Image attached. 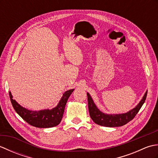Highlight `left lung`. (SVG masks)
<instances>
[{"label":"left lung","mask_w":158,"mask_h":158,"mask_svg":"<svg viewBox=\"0 0 158 158\" xmlns=\"http://www.w3.org/2000/svg\"><path fill=\"white\" fill-rule=\"evenodd\" d=\"M147 94V91L144 94L143 98L138 105L134 109L129 110L128 112L120 114H106L100 111L95 105V103L94 102L91 96L89 95L88 92H87L89 115L94 123L100 126L111 127L122 126L133 119L134 117L138 113L145 101Z\"/></svg>","instance_id":"obj_1"}]
</instances>
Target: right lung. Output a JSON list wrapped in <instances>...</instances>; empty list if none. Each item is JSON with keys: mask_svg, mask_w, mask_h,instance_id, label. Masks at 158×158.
I'll use <instances>...</instances> for the list:
<instances>
[{"mask_svg": "<svg viewBox=\"0 0 158 158\" xmlns=\"http://www.w3.org/2000/svg\"><path fill=\"white\" fill-rule=\"evenodd\" d=\"M73 91L74 89H72L64 93L58 105L54 108L41 110H31L22 106L13 99L11 92H9V97L13 109L23 120L32 126L47 128L58 126L61 122L67 100Z\"/></svg>", "mask_w": 158, "mask_h": 158, "instance_id": "1", "label": "right lung"}]
</instances>
